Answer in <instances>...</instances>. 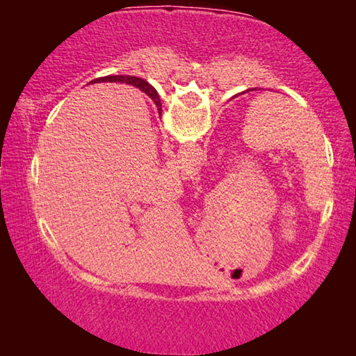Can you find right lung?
<instances>
[{"mask_svg": "<svg viewBox=\"0 0 356 356\" xmlns=\"http://www.w3.org/2000/svg\"><path fill=\"white\" fill-rule=\"evenodd\" d=\"M105 83V81H110V83H129V84H135L136 88H140L143 92H146L150 99L155 102L156 108H159V111H161V104H160V99H159V94H156L155 89L150 86L149 83H146L141 78H136V76H125V75H108V76H102V78H95L91 83Z\"/></svg>", "mask_w": 356, "mask_h": 356, "instance_id": "1", "label": "right lung"}]
</instances>
